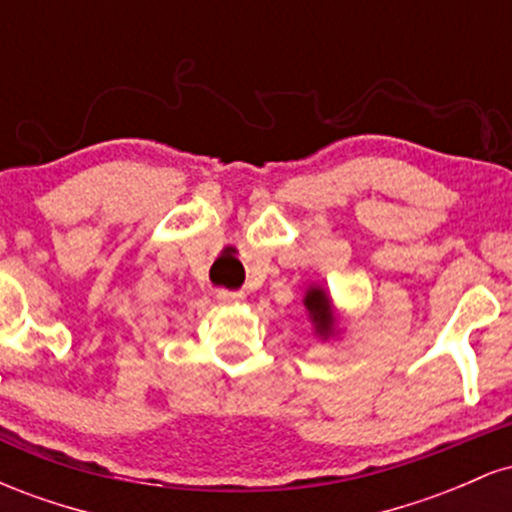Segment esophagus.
Segmentation results:
<instances>
[{
	"instance_id": "1",
	"label": "esophagus",
	"mask_w": 512,
	"mask_h": 512,
	"mask_svg": "<svg viewBox=\"0 0 512 512\" xmlns=\"http://www.w3.org/2000/svg\"><path fill=\"white\" fill-rule=\"evenodd\" d=\"M216 301L223 303V305H240L245 301V293H238V291H216Z\"/></svg>"
}]
</instances>
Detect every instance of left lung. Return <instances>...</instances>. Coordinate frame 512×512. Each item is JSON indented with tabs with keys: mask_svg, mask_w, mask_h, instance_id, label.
Here are the masks:
<instances>
[{
	"mask_svg": "<svg viewBox=\"0 0 512 512\" xmlns=\"http://www.w3.org/2000/svg\"><path fill=\"white\" fill-rule=\"evenodd\" d=\"M305 313H308V322L313 327L315 337L320 342H334L342 337V315H339L337 305H334L330 291L322 284H310L303 296Z\"/></svg>",
	"mask_w": 512,
	"mask_h": 512,
	"instance_id": "obj_1",
	"label": "left lung"
}]
</instances>
